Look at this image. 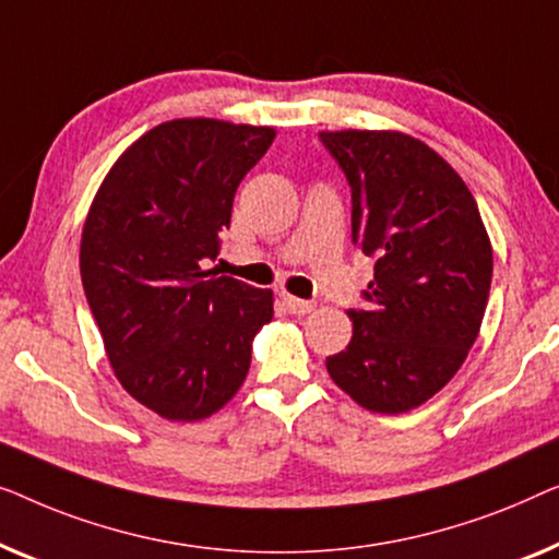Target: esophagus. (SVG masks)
<instances>
[{
  "instance_id": "34e87169",
  "label": "esophagus",
  "mask_w": 559,
  "mask_h": 559,
  "mask_svg": "<svg viewBox=\"0 0 559 559\" xmlns=\"http://www.w3.org/2000/svg\"><path fill=\"white\" fill-rule=\"evenodd\" d=\"M283 304H286V309L290 313H296V317H306V313L313 311V304L311 301H304V298H296L290 294H283Z\"/></svg>"
}]
</instances>
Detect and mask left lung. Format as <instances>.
<instances>
[{"mask_svg": "<svg viewBox=\"0 0 559 559\" xmlns=\"http://www.w3.org/2000/svg\"><path fill=\"white\" fill-rule=\"evenodd\" d=\"M352 187V238L374 258L352 340L326 357L369 413L428 403L466 361L489 301L493 250L474 194L426 141L403 131H319Z\"/></svg>", "mask_w": 559, "mask_h": 559, "instance_id": "left-lung-1", "label": "left lung"}]
</instances>
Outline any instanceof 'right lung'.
Here are the masks:
<instances>
[{"label":"right lung","mask_w":559,"mask_h":559,"mask_svg":"<svg viewBox=\"0 0 559 559\" xmlns=\"http://www.w3.org/2000/svg\"><path fill=\"white\" fill-rule=\"evenodd\" d=\"M273 139V126L164 121L114 162L85 215L81 278L106 357L164 420H204L230 403L273 319L271 288L202 269Z\"/></svg>","instance_id":"right-lung-1"}]
</instances>
